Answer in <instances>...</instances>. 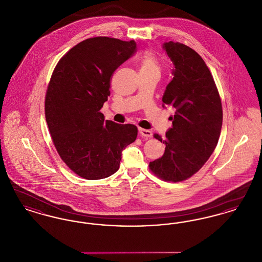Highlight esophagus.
<instances>
[{"instance_id": "34e87169", "label": "esophagus", "mask_w": 262, "mask_h": 262, "mask_svg": "<svg viewBox=\"0 0 262 262\" xmlns=\"http://www.w3.org/2000/svg\"><path fill=\"white\" fill-rule=\"evenodd\" d=\"M138 132H139V134H140L141 137H146V138L152 137V132H150L149 129L138 128Z\"/></svg>"}]
</instances>
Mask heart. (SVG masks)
<instances>
[{
	"mask_svg": "<svg viewBox=\"0 0 262 262\" xmlns=\"http://www.w3.org/2000/svg\"><path fill=\"white\" fill-rule=\"evenodd\" d=\"M161 64L156 55L151 51H145L139 58V73L160 74Z\"/></svg>",
	"mask_w": 262,
	"mask_h": 262,
	"instance_id": "heart-1",
	"label": "heart"
}]
</instances>
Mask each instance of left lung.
<instances>
[{"mask_svg":"<svg viewBox=\"0 0 262 262\" xmlns=\"http://www.w3.org/2000/svg\"><path fill=\"white\" fill-rule=\"evenodd\" d=\"M164 49L174 63V77L164 93L163 106L176 110L166 133L162 157L149 163L150 171L166 182H183L198 173L215 149L223 110L211 73L200 55L187 45L170 41ZM154 137L162 142L155 134Z\"/></svg>","mask_w":262,"mask_h":262,"instance_id":"1","label":"left lung"}]
</instances>
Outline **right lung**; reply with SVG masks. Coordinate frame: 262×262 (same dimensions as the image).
I'll return each mask as SVG.
<instances>
[{
    "mask_svg": "<svg viewBox=\"0 0 262 262\" xmlns=\"http://www.w3.org/2000/svg\"><path fill=\"white\" fill-rule=\"evenodd\" d=\"M137 50L134 40L88 38L68 51L55 67L45 96V117L58 154L75 174L100 180L115 174L122 151L137 127L104 119L114 72Z\"/></svg>",
    "mask_w": 262,
    "mask_h": 262,
    "instance_id": "obj_1",
    "label": "right lung"
}]
</instances>
